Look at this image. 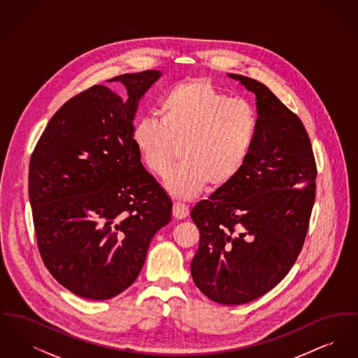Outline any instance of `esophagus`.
<instances>
[{
    "label": "esophagus",
    "mask_w": 358,
    "mask_h": 358,
    "mask_svg": "<svg viewBox=\"0 0 358 358\" xmlns=\"http://www.w3.org/2000/svg\"><path fill=\"white\" fill-rule=\"evenodd\" d=\"M187 215H189L187 205L184 204V203H180V201H174V204H173V216L176 219L181 220V219H185Z\"/></svg>",
    "instance_id": "obj_1"
}]
</instances>
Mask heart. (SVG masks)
Instances as JSON below:
<instances>
[{"label": "heart", "mask_w": 358, "mask_h": 358, "mask_svg": "<svg viewBox=\"0 0 358 358\" xmlns=\"http://www.w3.org/2000/svg\"><path fill=\"white\" fill-rule=\"evenodd\" d=\"M259 129L254 104L232 98L203 78L182 80L164 94L159 120L136 123L134 143L149 171L168 178L173 194L189 199L208 184H229L244 168Z\"/></svg>", "instance_id": "1"}]
</instances>
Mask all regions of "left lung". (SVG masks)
Wrapping results in <instances>:
<instances>
[{
	"label": "left lung",
	"instance_id": "1",
	"mask_svg": "<svg viewBox=\"0 0 358 358\" xmlns=\"http://www.w3.org/2000/svg\"><path fill=\"white\" fill-rule=\"evenodd\" d=\"M256 95L259 129L244 168L190 217L200 229L192 278L209 299L243 305L294 266L315 200L317 165L302 120L267 85L228 73Z\"/></svg>",
	"mask_w": 358,
	"mask_h": 358
}]
</instances>
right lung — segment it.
<instances>
[{
    "instance_id": "1",
    "label": "right lung",
    "mask_w": 358,
    "mask_h": 358,
    "mask_svg": "<svg viewBox=\"0 0 358 358\" xmlns=\"http://www.w3.org/2000/svg\"><path fill=\"white\" fill-rule=\"evenodd\" d=\"M159 71L123 73L64 103L29 164V201L41 259L52 276L85 299H110L141 273L171 200L134 143L139 99Z\"/></svg>"
}]
</instances>
